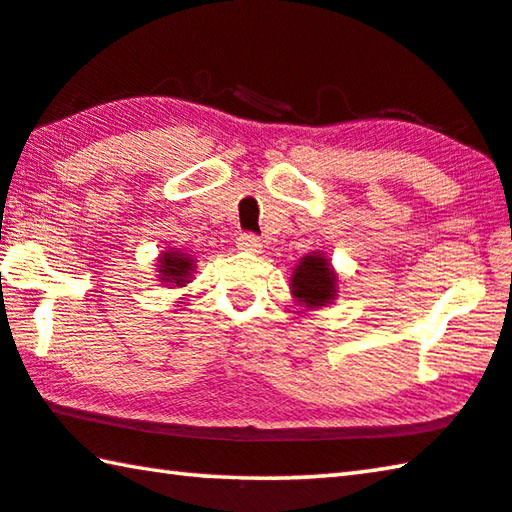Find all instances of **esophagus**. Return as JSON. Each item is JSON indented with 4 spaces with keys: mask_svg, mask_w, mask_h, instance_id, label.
<instances>
[{
    "mask_svg": "<svg viewBox=\"0 0 512 512\" xmlns=\"http://www.w3.org/2000/svg\"><path fill=\"white\" fill-rule=\"evenodd\" d=\"M239 250H248V253H262V239L255 235H241L237 239Z\"/></svg>",
    "mask_w": 512,
    "mask_h": 512,
    "instance_id": "1",
    "label": "esophagus"
}]
</instances>
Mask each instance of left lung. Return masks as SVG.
Segmentation results:
<instances>
[{"instance_id":"obj_1","label":"left lung","mask_w":512,"mask_h":512,"mask_svg":"<svg viewBox=\"0 0 512 512\" xmlns=\"http://www.w3.org/2000/svg\"><path fill=\"white\" fill-rule=\"evenodd\" d=\"M291 293L302 307H327L336 296V273L323 253L300 259L291 277Z\"/></svg>"}]
</instances>
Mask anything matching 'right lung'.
<instances>
[{"mask_svg":"<svg viewBox=\"0 0 512 512\" xmlns=\"http://www.w3.org/2000/svg\"><path fill=\"white\" fill-rule=\"evenodd\" d=\"M158 262L160 282L173 284V287H183L185 282H189V275L194 271V257L180 253L176 248L169 250V253H162Z\"/></svg>","mask_w":512,"mask_h":512,"instance_id":"obj_1","label":"right lung"}]
</instances>
